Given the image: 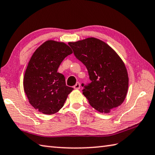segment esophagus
Here are the masks:
<instances>
[{
	"mask_svg": "<svg viewBox=\"0 0 155 155\" xmlns=\"http://www.w3.org/2000/svg\"><path fill=\"white\" fill-rule=\"evenodd\" d=\"M73 88H74L75 89H76V90H78V89L80 88V84L79 82H77L75 84V85L73 86Z\"/></svg>",
	"mask_w": 155,
	"mask_h": 155,
	"instance_id": "1",
	"label": "esophagus"
}]
</instances>
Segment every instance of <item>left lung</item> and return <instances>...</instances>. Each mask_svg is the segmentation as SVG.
<instances>
[{"instance_id":"1","label":"left lung","mask_w":155,"mask_h":155,"mask_svg":"<svg viewBox=\"0 0 155 155\" xmlns=\"http://www.w3.org/2000/svg\"><path fill=\"white\" fill-rule=\"evenodd\" d=\"M69 44L88 69L92 82L82 93L91 106L107 114L123 104L128 91L129 76L125 64L114 50L94 37Z\"/></svg>"}]
</instances>
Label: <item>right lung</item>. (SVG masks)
Returning a JSON list of instances; mask_svg holds the SVG:
<instances>
[{
    "label": "right lung",
    "mask_w": 155,
    "mask_h": 155,
    "mask_svg": "<svg viewBox=\"0 0 155 155\" xmlns=\"http://www.w3.org/2000/svg\"><path fill=\"white\" fill-rule=\"evenodd\" d=\"M72 53L65 43L48 40L30 59L24 75V90L30 104L43 114L58 112L73 90L66 85L64 76L57 72L65 57Z\"/></svg>",
    "instance_id": "1"
}]
</instances>
